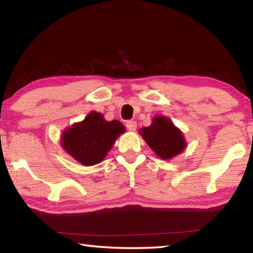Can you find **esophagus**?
<instances>
[{
  "label": "esophagus",
  "instance_id": "obj_1",
  "mask_svg": "<svg viewBox=\"0 0 253 253\" xmlns=\"http://www.w3.org/2000/svg\"><path fill=\"white\" fill-rule=\"evenodd\" d=\"M126 127H127L128 130L134 131V130H136V128H137V123L134 122V121L127 122V123H126Z\"/></svg>",
  "mask_w": 253,
  "mask_h": 253
}]
</instances>
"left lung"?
Masks as SVG:
<instances>
[{"label":"left lung","mask_w":253,"mask_h":253,"mask_svg":"<svg viewBox=\"0 0 253 253\" xmlns=\"http://www.w3.org/2000/svg\"><path fill=\"white\" fill-rule=\"evenodd\" d=\"M145 142L162 160H170L186 147L183 132L165 116H155L151 126L139 130Z\"/></svg>","instance_id":"obj_1"}]
</instances>
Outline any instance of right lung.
I'll list each match as a JSON object with an SVG mask.
<instances>
[{
  "label": "right lung",
  "mask_w": 253,
  "mask_h": 253,
  "mask_svg": "<svg viewBox=\"0 0 253 253\" xmlns=\"http://www.w3.org/2000/svg\"><path fill=\"white\" fill-rule=\"evenodd\" d=\"M125 130L119 121L107 122L100 113L91 111L83 122L62 132L61 146L80 164L96 165L104 161L117 137Z\"/></svg>",
  "instance_id": "1"
}]
</instances>
